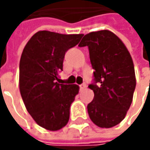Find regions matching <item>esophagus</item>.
I'll return each instance as SVG.
<instances>
[{"instance_id":"esophagus-1","label":"esophagus","mask_w":150,"mask_h":150,"mask_svg":"<svg viewBox=\"0 0 150 150\" xmlns=\"http://www.w3.org/2000/svg\"><path fill=\"white\" fill-rule=\"evenodd\" d=\"M86 87H87V85H86L85 83L81 84V85H80V89L81 90L84 89V88H86Z\"/></svg>"}]
</instances>
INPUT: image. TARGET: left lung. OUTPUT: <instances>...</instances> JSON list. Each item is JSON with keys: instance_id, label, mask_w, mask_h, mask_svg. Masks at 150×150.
I'll return each instance as SVG.
<instances>
[{"instance_id": "8db88e82", "label": "left lung", "mask_w": 150, "mask_h": 150, "mask_svg": "<svg viewBox=\"0 0 150 150\" xmlns=\"http://www.w3.org/2000/svg\"><path fill=\"white\" fill-rule=\"evenodd\" d=\"M78 46L88 47L94 69V83L88 86L94 93L88 104L90 119L100 128H112L124 119L133 101L136 78L131 55L108 30L90 32Z\"/></svg>"}]
</instances>
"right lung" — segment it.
<instances>
[{
	"instance_id": "1",
	"label": "right lung",
	"mask_w": 150,
	"mask_h": 150,
	"mask_svg": "<svg viewBox=\"0 0 150 150\" xmlns=\"http://www.w3.org/2000/svg\"><path fill=\"white\" fill-rule=\"evenodd\" d=\"M83 36L40 31L31 38L21 53V95L32 118L46 129L59 130L69 120L70 106L79 87L57 81L66 52L78 44Z\"/></svg>"
}]
</instances>
